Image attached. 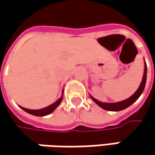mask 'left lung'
<instances>
[{"mask_svg":"<svg viewBox=\"0 0 155 155\" xmlns=\"http://www.w3.org/2000/svg\"><path fill=\"white\" fill-rule=\"evenodd\" d=\"M146 81H147V64L145 63V71H144V75H143V79L141 81V84L140 87L138 88V90L132 95L131 97H129L126 100H124L118 103H114V104H106V103H102L98 100H96L95 98H93L91 96V99L96 103V104H98L100 107H102L103 109H104L106 110H110V111H119L126 109L127 107H129L130 105H132L142 94L145 86H146Z\"/></svg>","mask_w":155,"mask_h":155,"instance_id":"left-lung-1","label":"left lung"}]
</instances>
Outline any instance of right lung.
<instances>
[{
  "label": "right lung",
  "mask_w": 155,
  "mask_h": 155,
  "mask_svg": "<svg viewBox=\"0 0 155 155\" xmlns=\"http://www.w3.org/2000/svg\"><path fill=\"white\" fill-rule=\"evenodd\" d=\"M61 101H62V97L59 98V100L56 101L54 104H51L50 106H48V107H46V108L41 109V110H29V109H25V108H23V107H21V108L23 109L24 111L31 114V115L38 116V117H43V116H46V115H48V114L51 113V112L59 106V104L61 103Z\"/></svg>",
  "instance_id": "add662e5"
}]
</instances>
